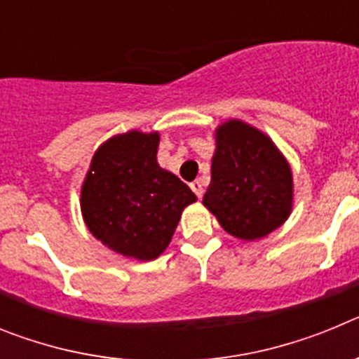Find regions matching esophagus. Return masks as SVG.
Returning <instances> with one entry per match:
<instances>
[{
	"label": "esophagus",
	"instance_id": "1",
	"mask_svg": "<svg viewBox=\"0 0 359 359\" xmlns=\"http://www.w3.org/2000/svg\"><path fill=\"white\" fill-rule=\"evenodd\" d=\"M190 189L194 190V194L198 196V198H203V192H205V190H203V182H201V180H196V182L190 183Z\"/></svg>",
	"mask_w": 359,
	"mask_h": 359
}]
</instances>
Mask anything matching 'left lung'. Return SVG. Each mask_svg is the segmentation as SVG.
I'll use <instances>...</instances> for the list:
<instances>
[{
  "label": "left lung",
  "mask_w": 359,
  "mask_h": 359,
  "mask_svg": "<svg viewBox=\"0 0 359 359\" xmlns=\"http://www.w3.org/2000/svg\"><path fill=\"white\" fill-rule=\"evenodd\" d=\"M210 172L203 205L230 236L262 239L291 215L293 172L261 129L237 118L217 126Z\"/></svg>",
  "instance_id": "obj_1"
}]
</instances>
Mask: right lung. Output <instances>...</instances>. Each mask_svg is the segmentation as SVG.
<instances>
[{"mask_svg":"<svg viewBox=\"0 0 359 359\" xmlns=\"http://www.w3.org/2000/svg\"><path fill=\"white\" fill-rule=\"evenodd\" d=\"M160 133L111 136L95 151L81 187L88 230L104 246L135 261H154L172 241L196 194L156 160Z\"/></svg>","mask_w":359,"mask_h":359,"instance_id":"1","label":"right lung"}]
</instances>
